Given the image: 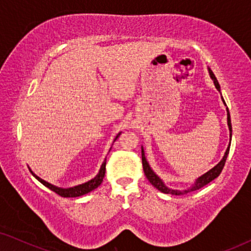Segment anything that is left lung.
Wrapping results in <instances>:
<instances>
[{
  "instance_id": "left-lung-1",
  "label": "left lung",
  "mask_w": 251,
  "mask_h": 251,
  "mask_svg": "<svg viewBox=\"0 0 251 251\" xmlns=\"http://www.w3.org/2000/svg\"><path fill=\"white\" fill-rule=\"evenodd\" d=\"M209 73H210V76L212 80H214V83H215V87L217 88L218 91H221V87H219V83L217 81V78H216L215 74L212 73L211 70H209ZM223 99V98H222ZM223 101H224V99H223ZM225 102V101H224ZM227 125H228V129L229 131H231V136H232V125H231V116H229V112H228V108H227ZM229 145H231V143H229ZM229 145L227 147V150H226L225 152V155L223 157V160L219 162L217 166H215L212 168L211 170H209L207 174L202 175L200 178H198L197 181H195V184L192 186L191 188H188V190H185V191H175V190H170V188H168L166 185L162 183V180L160 179L159 177L156 176L155 174L153 173V170L151 169L149 162L146 161V157H145V154H144V150L142 149V162H143V169H144V174H145V176L147 179L150 180V183L153 185L154 187L157 188V190L162 192V193H166V194H173V195H180V194H186L188 192L191 191H197V190H200L201 187L205 186V185L210 183L211 180H214L215 178H217L219 175H221L223 168L225 166V162H226V159H227V155H228V152H229Z\"/></svg>"
}]
</instances>
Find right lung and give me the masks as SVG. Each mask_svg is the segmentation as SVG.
Instances as JSON below:
<instances>
[{"label": "right lung", "mask_w": 251, "mask_h": 251, "mask_svg": "<svg viewBox=\"0 0 251 251\" xmlns=\"http://www.w3.org/2000/svg\"><path fill=\"white\" fill-rule=\"evenodd\" d=\"M121 135V132L119 133L118 136H116V138L114 140H116L119 138V136ZM105 171H106V159L104 162L101 164V168L100 170H99V174L96 176L94 179L87 181V183L82 184V185H77V186H74V187H71V188H59V187H56L53 186V185H51L49 183H47V181H44L43 179H41L40 177H37L35 174L33 173V171H30L32 175L34 177L36 178L37 180L40 181V183H42L44 186H47L49 190L53 191L54 193H57L58 195H60V197L63 198H76V197H81V195H84L89 193V192L94 191L95 188H97L99 185L101 184L102 179H104L105 177Z\"/></svg>", "instance_id": "right-lung-1"}]
</instances>
